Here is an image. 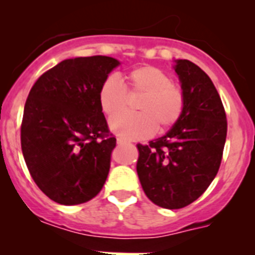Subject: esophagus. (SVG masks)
<instances>
[{
	"label": "esophagus",
	"mask_w": 255,
	"mask_h": 255,
	"mask_svg": "<svg viewBox=\"0 0 255 255\" xmlns=\"http://www.w3.org/2000/svg\"><path fill=\"white\" fill-rule=\"evenodd\" d=\"M128 143V141L125 140V139H123V138H117V144H126Z\"/></svg>",
	"instance_id": "esophagus-1"
}]
</instances>
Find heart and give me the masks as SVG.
<instances>
[{"label":"heart","mask_w":255,"mask_h":255,"mask_svg":"<svg viewBox=\"0 0 255 255\" xmlns=\"http://www.w3.org/2000/svg\"><path fill=\"white\" fill-rule=\"evenodd\" d=\"M126 88L120 79L108 75L98 91L103 114L114 116L128 105V93L141 94L136 103L140 112L120 114L110 121L112 131L124 139H144L176 125L185 111V94L159 67L140 66L126 74Z\"/></svg>","instance_id":"obj_1"}]
</instances>
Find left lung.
<instances>
[{"mask_svg":"<svg viewBox=\"0 0 255 255\" xmlns=\"http://www.w3.org/2000/svg\"><path fill=\"white\" fill-rule=\"evenodd\" d=\"M185 111L166 135L138 144L136 172L144 193L162 208L189 206L207 190L222 161L227 120L217 89L203 70L177 60Z\"/></svg>","mask_w":255,"mask_h":255,"instance_id":"obj_1","label":"left lung"}]
</instances>
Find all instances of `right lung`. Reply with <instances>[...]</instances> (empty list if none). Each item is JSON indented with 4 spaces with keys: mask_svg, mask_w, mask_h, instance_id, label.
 <instances>
[{
    "mask_svg": "<svg viewBox=\"0 0 255 255\" xmlns=\"http://www.w3.org/2000/svg\"><path fill=\"white\" fill-rule=\"evenodd\" d=\"M119 65L107 56L69 58L42 74L29 92L22 155L38 188L56 203H85L105 185L116 138L98 91Z\"/></svg>",
    "mask_w": 255,
    "mask_h": 255,
    "instance_id": "1",
    "label": "right lung"
}]
</instances>
